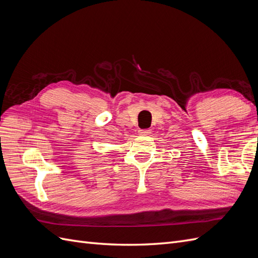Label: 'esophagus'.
Listing matches in <instances>:
<instances>
[{
	"label": "esophagus",
	"mask_w": 258,
	"mask_h": 258,
	"mask_svg": "<svg viewBox=\"0 0 258 258\" xmlns=\"http://www.w3.org/2000/svg\"><path fill=\"white\" fill-rule=\"evenodd\" d=\"M151 134V130L150 129H140L139 130V135L140 136H147Z\"/></svg>",
	"instance_id": "obj_1"
}]
</instances>
